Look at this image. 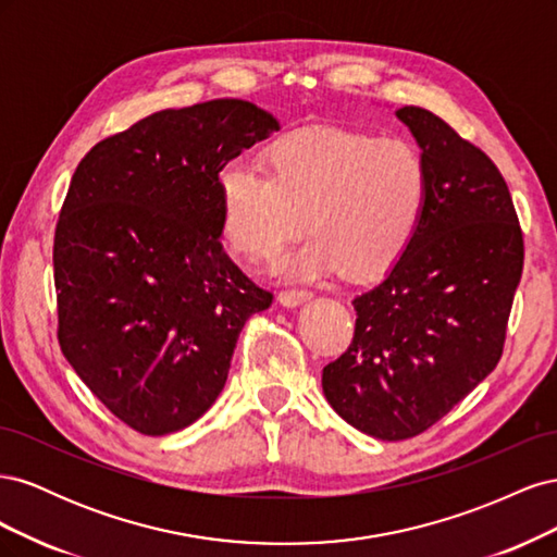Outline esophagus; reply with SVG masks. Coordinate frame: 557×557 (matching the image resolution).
<instances>
[{"mask_svg": "<svg viewBox=\"0 0 557 557\" xmlns=\"http://www.w3.org/2000/svg\"><path fill=\"white\" fill-rule=\"evenodd\" d=\"M313 297V293H309V290H283V293H278V301L283 307H299V305H305V301H309Z\"/></svg>", "mask_w": 557, "mask_h": 557, "instance_id": "obj_1", "label": "esophagus"}]
</instances>
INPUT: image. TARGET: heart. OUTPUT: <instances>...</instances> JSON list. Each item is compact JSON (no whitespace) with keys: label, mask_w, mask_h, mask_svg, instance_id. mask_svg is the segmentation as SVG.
Returning a JSON list of instances; mask_svg holds the SVG:
<instances>
[{"label":"heart","mask_w":557,"mask_h":557,"mask_svg":"<svg viewBox=\"0 0 557 557\" xmlns=\"http://www.w3.org/2000/svg\"><path fill=\"white\" fill-rule=\"evenodd\" d=\"M221 232L239 258L274 262L297 232H311L290 267L348 278L393 269L413 244L430 201V172L404 139L311 129L267 148V172L230 162L215 178Z\"/></svg>","instance_id":"obj_1"}]
</instances>
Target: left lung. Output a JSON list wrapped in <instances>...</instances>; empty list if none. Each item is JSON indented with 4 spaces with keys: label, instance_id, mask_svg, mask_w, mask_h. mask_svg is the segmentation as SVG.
Returning a JSON list of instances; mask_svg holds the SVG:
<instances>
[{
    "label": "left lung",
    "instance_id": "8db88e82",
    "mask_svg": "<svg viewBox=\"0 0 557 557\" xmlns=\"http://www.w3.org/2000/svg\"><path fill=\"white\" fill-rule=\"evenodd\" d=\"M430 172L413 244L352 299L356 334L323 369L348 425L383 442L425 432L497 367L522 274V232L495 162L440 115L395 111Z\"/></svg>",
    "mask_w": 557,
    "mask_h": 557
}]
</instances>
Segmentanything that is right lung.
<instances>
[{
  "label": "right lung",
  "instance_id": "right-lung-1",
  "mask_svg": "<svg viewBox=\"0 0 557 557\" xmlns=\"http://www.w3.org/2000/svg\"><path fill=\"white\" fill-rule=\"evenodd\" d=\"M278 121L244 99L164 109L90 148L55 227L58 342L104 407L148 436L193 425L246 320L272 307L221 244L215 178Z\"/></svg>",
  "mask_w": 557,
  "mask_h": 557
}]
</instances>
